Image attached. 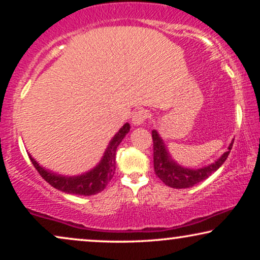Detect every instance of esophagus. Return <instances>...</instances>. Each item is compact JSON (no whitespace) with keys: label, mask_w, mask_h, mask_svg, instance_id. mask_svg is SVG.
<instances>
[{"label":"esophagus","mask_w":260,"mask_h":260,"mask_svg":"<svg viewBox=\"0 0 260 260\" xmlns=\"http://www.w3.org/2000/svg\"><path fill=\"white\" fill-rule=\"evenodd\" d=\"M148 116H149V113L147 111H144V110H138V111H136L133 115L131 123H133L135 126H140V125H142V124L145 123Z\"/></svg>","instance_id":"obj_1"}]
</instances>
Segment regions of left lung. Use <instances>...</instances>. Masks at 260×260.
Returning a JSON list of instances; mask_svg holds the SVG:
<instances>
[{
	"mask_svg": "<svg viewBox=\"0 0 260 260\" xmlns=\"http://www.w3.org/2000/svg\"><path fill=\"white\" fill-rule=\"evenodd\" d=\"M152 141H154V169L156 175L159 180L167 186L176 188V189H182V188L193 187L201 181L207 179L213 173H215L220 167L223 165L226 158L232 149L233 141L231 142L227 150L216 158L213 163L207 166L201 167V168H188L177 163L172 157L163 138L159 136L157 130H152Z\"/></svg>",
	"mask_w": 260,
	"mask_h": 260,
	"instance_id": "8db88e82",
	"label": "left lung"
}]
</instances>
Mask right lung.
I'll return each instance as SVG.
<instances>
[{"label":"right lung","instance_id":"1","mask_svg":"<svg viewBox=\"0 0 260 260\" xmlns=\"http://www.w3.org/2000/svg\"><path fill=\"white\" fill-rule=\"evenodd\" d=\"M130 131V124L125 123L120 129L115 134V136L109 142L104 154H103L101 161L95 165L93 168L87 172L81 173L79 175H62L55 172H52L45 167L40 166V163L35 161V158L28 152L31 163L38 170L39 174L44 177L45 181L51 184L52 187L63 191L67 194L83 195V197H90L102 191L106 187L113 177L116 170V151L120 142L126 136Z\"/></svg>","mask_w":260,"mask_h":260}]
</instances>
